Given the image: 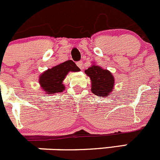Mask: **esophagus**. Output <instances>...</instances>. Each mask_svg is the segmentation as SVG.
I'll use <instances>...</instances> for the list:
<instances>
[{
    "mask_svg": "<svg viewBox=\"0 0 160 160\" xmlns=\"http://www.w3.org/2000/svg\"><path fill=\"white\" fill-rule=\"evenodd\" d=\"M77 65H78V67L79 68L81 69H83L84 68V65H83V62H82V61H78V62L76 63Z\"/></svg>",
    "mask_w": 160,
    "mask_h": 160,
    "instance_id": "1",
    "label": "esophagus"
}]
</instances>
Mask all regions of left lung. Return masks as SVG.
I'll use <instances>...</instances> for the list:
<instances>
[{
  "mask_svg": "<svg viewBox=\"0 0 160 160\" xmlns=\"http://www.w3.org/2000/svg\"><path fill=\"white\" fill-rule=\"evenodd\" d=\"M91 79V90L96 96L100 97L109 96L114 86V78L107 69L93 64L85 71Z\"/></svg>",
  "mask_w": 160,
  "mask_h": 160,
  "instance_id": "1",
  "label": "left lung"
}]
</instances>
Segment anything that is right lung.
Segmentation results:
<instances>
[{"label":"right lung","mask_w":160,"mask_h":160,"mask_svg":"<svg viewBox=\"0 0 160 160\" xmlns=\"http://www.w3.org/2000/svg\"><path fill=\"white\" fill-rule=\"evenodd\" d=\"M80 69L72 60L66 61L52 68L48 69L39 76V82L41 88L47 94L62 92L65 87L63 81L69 72H79Z\"/></svg>","instance_id":"obj_1"}]
</instances>
